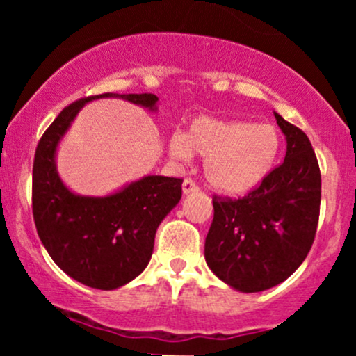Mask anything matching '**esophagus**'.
Returning <instances> with one entry per match:
<instances>
[{"mask_svg":"<svg viewBox=\"0 0 356 356\" xmlns=\"http://www.w3.org/2000/svg\"><path fill=\"white\" fill-rule=\"evenodd\" d=\"M182 191H184V194H191V192L199 191V186L195 184V181H192L191 177H186L182 182Z\"/></svg>","mask_w":356,"mask_h":356,"instance_id":"1","label":"esophagus"}]
</instances>
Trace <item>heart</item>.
Segmentation results:
<instances>
[{"label":"heart","mask_w":356,"mask_h":356,"mask_svg":"<svg viewBox=\"0 0 356 356\" xmlns=\"http://www.w3.org/2000/svg\"><path fill=\"white\" fill-rule=\"evenodd\" d=\"M169 149L179 161H187L192 152L202 155L211 187L224 194H243L273 169L281 137L271 124L195 117L186 134L170 137Z\"/></svg>","instance_id":"b5f03b06"}]
</instances>
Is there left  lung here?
Here are the masks:
<instances>
[{
	"instance_id": "obj_1",
	"label": "left lung",
	"mask_w": 356,
	"mask_h": 356,
	"mask_svg": "<svg viewBox=\"0 0 356 356\" xmlns=\"http://www.w3.org/2000/svg\"><path fill=\"white\" fill-rule=\"evenodd\" d=\"M275 117L288 144L284 161L244 197L212 195L206 263L243 293L288 280L308 256L320 219L321 174L312 142L280 113Z\"/></svg>"
}]
</instances>
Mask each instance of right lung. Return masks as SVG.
<instances>
[{
	"mask_svg": "<svg viewBox=\"0 0 356 356\" xmlns=\"http://www.w3.org/2000/svg\"><path fill=\"white\" fill-rule=\"evenodd\" d=\"M120 97L154 108V93H102L65 107L40 138L33 161L31 207L48 254L73 280L97 289H115L144 271L161 220L181 201L182 179L147 175L107 197H81L63 186L55 150L76 112L88 100Z\"/></svg>",
	"mask_w": 356,
	"mask_h": 356,
	"instance_id": "right-lung-1",
	"label": "right lung"
}]
</instances>
